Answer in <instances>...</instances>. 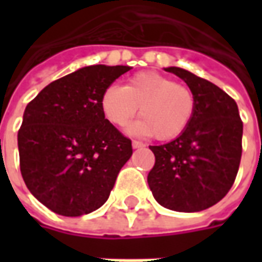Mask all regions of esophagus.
Returning a JSON list of instances; mask_svg holds the SVG:
<instances>
[{
	"mask_svg": "<svg viewBox=\"0 0 262 262\" xmlns=\"http://www.w3.org/2000/svg\"><path fill=\"white\" fill-rule=\"evenodd\" d=\"M132 146H133V148H142L144 147L146 144L143 142H140V140H133V142H132Z\"/></svg>",
	"mask_w": 262,
	"mask_h": 262,
	"instance_id": "esophagus-1",
	"label": "esophagus"
}]
</instances>
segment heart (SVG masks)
Listing matches in <instances>:
<instances>
[{"label":"heart","instance_id":"b5f03b06","mask_svg":"<svg viewBox=\"0 0 262 262\" xmlns=\"http://www.w3.org/2000/svg\"><path fill=\"white\" fill-rule=\"evenodd\" d=\"M139 106L142 119L130 130L171 140L182 135L193 119L196 98L188 85L154 71L132 75L125 86L109 85L101 97L106 119L119 127L129 123Z\"/></svg>","mask_w":262,"mask_h":262}]
</instances>
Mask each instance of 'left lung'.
I'll use <instances>...</instances> for the list:
<instances>
[{
  "mask_svg": "<svg viewBox=\"0 0 262 262\" xmlns=\"http://www.w3.org/2000/svg\"><path fill=\"white\" fill-rule=\"evenodd\" d=\"M165 71L187 82L196 98L191 123L176 140L150 146L147 176L156 201L177 212H199L226 196L242 160L243 122L236 101L210 81L180 67Z\"/></svg>",
  "mask_w": 262,
  "mask_h": 262,
  "instance_id": "1",
  "label": "left lung"
}]
</instances>
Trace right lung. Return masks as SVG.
Instances as JSON below:
<instances>
[{
  "label": "right lung",
  "mask_w": 262,
  "mask_h": 262,
  "mask_svg": "<svg viewBox=\"0 0 262 262\" xmlns=\"http://www.w3.org/2000/svg\"><path fill=\"white\" fill-rule=\"evenodd\" d=\"M129 66H88L45 86L26 105L18 132L20 174L32 195L61 216L106 202L132 140L101 108L103 91Z\"/></svg>",
  "instance_id": "obj_1"
}]
</instances>
